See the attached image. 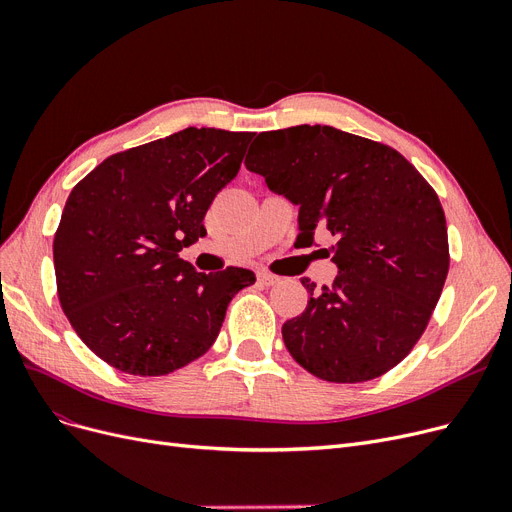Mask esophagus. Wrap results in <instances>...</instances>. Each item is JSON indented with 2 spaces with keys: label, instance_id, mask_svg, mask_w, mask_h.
<instances>
[{
  "label": "esophagus",
  "instance_id": "34e87169",
  "mask_svg": "<svg viewBox=\"0 0 512 512\" xmlns=\"http://www.w3.org/2000/svg\"><path fill=\"white\" fill-rule=\"evenodd\" d=\"M257 282H259L261 286H274V284L278 282V276L268 274V272H259V274H257Z\"/></svg>",
  "mask_w": 512,
  "mask_h": 512
}]
</instances>
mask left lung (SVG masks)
<instances>
[{
  "label": "left lung",
  "mask_w": 512,
  "mask_h": 512,
  "mask_svg": "<svg viewBox=\"0 0 512 512\" xmlns=\"http://www.w3.org/2000/svg\"><path fill=\"white\" fill-rule=\"evenodd\" d=\"M249 171L299 207L305 247L335 238L339 276L282 326L293 358L318 379L362 383L402 362L446 282L448 228L435 190L397 150L328 125H297L255 138Z\"/></svg>",
  "instance_id": "left-lung-1"
}]
</instances>
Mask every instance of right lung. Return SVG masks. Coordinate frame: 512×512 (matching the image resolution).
<instances>
[{"mask_svg": "<svg viewBox=\"0 0 512 512\" xmlns=\"http://www.w3.org/2000/svg\"><path fill=\"white\" fill-rule=\"evenodd\" d=\"M253 133L188 127L102 161L73 188L54 236L58 297L81 341L121 372L161 376L215 343L255 274H203L180 257L232 182Z\"/></svg>", "mask_w": 512, "mask_h": 512, "instance_id": "add662e5", "label": "right lung"}]
</instances>
